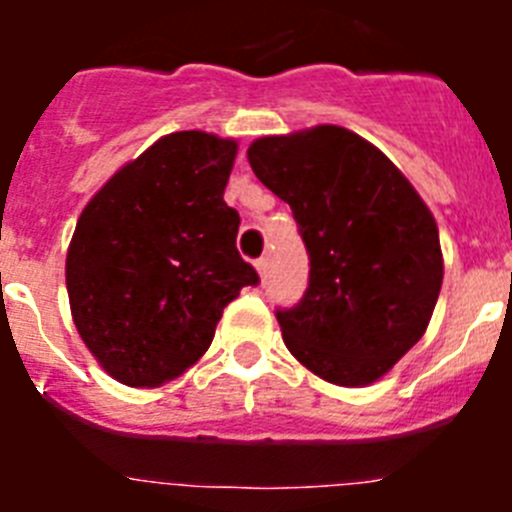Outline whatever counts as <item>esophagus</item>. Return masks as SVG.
I'll list each match as a JSON object with an SVG mask.
<instances>
[{
    "label": "esophagus",
    "mask_w": 512,
    "mask_h": 512,
    "mask_svg": "<svg viewBox=\"0 0 512 512\" xmlns=\"http://www.w3.org/2000/svg\"><path fill=\"white\" fill-rule=\"evenodd\" d=\"M256 271H259L261 282H266V277H269V259H266V256H261V259L256 261Z\"/></svg>",
    "instance_id": "34e87169"
}]
</instances>
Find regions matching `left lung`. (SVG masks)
Instances as JSON below:
<instances>
[{
    "mask_svg": "<svg viewBox=\"0 0 512 512\" xmlns=\"http://www.w3.org/2000/svg\"><path fill=\"white\" fill-rule=\"evenodd\" d=\"M259 182L292 207L310 284L277 310L287 348L330 384L364 387L423 338L443 282L438 225L377 146L338 125L248 146Z\"/></svg>",
    "mask_w": 512,
    "mask_h": 512,
    "instance_id": "left-lung-1",
    "label": "left lung"
}]
</instances>
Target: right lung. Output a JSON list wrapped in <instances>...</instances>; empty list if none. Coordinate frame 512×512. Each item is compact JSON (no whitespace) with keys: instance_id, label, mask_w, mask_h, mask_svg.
Wrapping results in <instances>:
<instances>
[{"instance_id":"obj_1","label":"right lung","mask_w":512,"mask_h":512,"mask_svg":"<svg viewBox=\"0 0 512 512\" xmlns=\"http://www.w3.org/2000/svg\"><path fill=\"white\" fill-rule=\"evenodd\" d=\"M238 143L202 130L158 138L81 210L66 253L71 318L104 372L158 387L210 348L228 302L259 274L225 205Z\"/></svg>"}]
</instances>
